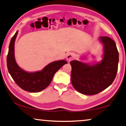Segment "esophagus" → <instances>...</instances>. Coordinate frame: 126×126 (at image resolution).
<instances>
[{
	"label": "esophagus",
	"instance_id": "1",
	"mask_svg": "<svg viewBox=\"0 0 126 126\" xmlns=\"http://www.w3.org/2000/svg\"><path fill=\"white\" fill-rule=\"evenodd\" d=\"M75 58V55L72 53H69L67 54V57H66V59L68 61H71L73 60Z\"/></svg>",
	"mask_w": 126,
	"mask_h": 126
}]
</instances>
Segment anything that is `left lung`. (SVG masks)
I'll return each instance as SVG.
<instances>
[{
    "label": "left lung",
    "instance_id": "8db88e82",
    "mask_svg": "<svg viewBox=\"0 0 126 126\" xmlns=\"http://www.w3.org/2000/svg\"><path fill=\"white\" fill-rule=\"evenodd\" d=\"M104 45L101 62L90 65L78 61L70 62L71 82L79 92L86 95L98 94L109 87L117 75L119 53L115 42L108 37H99Z\"/></svg>",
    "mask_w": 126,
    "mask_h": 126
}]
</instances>
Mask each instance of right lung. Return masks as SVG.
<instances>
[{
  "instance_id": "right-lung-1",
  "label": "right lung",
  "mask_w": 126,
  "mask_h": 126,
  "mask_svg": "<svg viewBox=\"0 0 126 126\" xmlns=\"http://www.w3.org/2000/svg\"><path fill=\"white\" fill-rule=\"evenodd\" d=\"M17 34V31L9 43L7 57L8 72L18 87L24 91L30 92L42 91L50 85L55 73L67 62L64 60L53 62L45 67L42 70L35 72L24 71L17 65L15 58V42Z\"/></svg>"
}]
</instances>
